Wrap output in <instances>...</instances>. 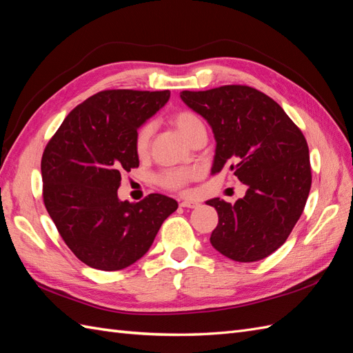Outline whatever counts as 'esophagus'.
Returning a JSON list of instances; mask_svg holds the SVG:
<instances>
[{
  "label": "esophagus",
  "instance_id": "esophagus-1",
  "mask_svg": "<svg viewBox=\"0 0 353 353\" xmlns=\"http://www.w3.org/2000/svg\"><path fill=\"white\" fill-rule=\"evenodd\" d=\"M199 206H200L199 203L191 201V200H185V201L180 203V208H185V209H195V208H199Z\"/></svg>",
  "mask_w": 353,
  "mask_h": 353
}]
</instances>
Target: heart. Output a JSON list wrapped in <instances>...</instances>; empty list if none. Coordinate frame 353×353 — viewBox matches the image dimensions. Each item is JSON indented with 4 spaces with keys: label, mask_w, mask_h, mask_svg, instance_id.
Here are the masks:
<instances>
[{
    "label": "heart",
    "mask_w": 353,
    "mask_h": 353,
    "mask_svg": "<svg viewBox=\"0 0 353 353\" xmlns=\"http://www.w3.org/2000/svg\"><path fill=\"white\" fill-rule=\"evenodd\" d=\"M171 123L179 129V132L185 138L191 139L200 129H204L201 119L196 116L195 112L191 111H179L171 116ZM153 134V125L152 123H144V125L137 130L134 145L135 152L139 157H144L149 150L150 138ZM195 176V171L190 168H171L165 170L163 173L158 176V183L171 191H180L191 182Z\"/></svg>",
    "instance_id": "obj_1"
}]
</instances>
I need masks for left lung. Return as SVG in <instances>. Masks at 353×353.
I'll use <instances>...</instances> for the list:
<instances>
[{"mask_svg": "<svg viewBox=\"0 0 353 353\" xmlns=\"http://www.w3.org/2000/svg\"><path fill=\"white\" fill-rule=\"evenodd\" d=\"M208 120L216 149L212 173L228 168L248 186L234 204L206 201L218 212L210 243L242 263L270 256L298 223L311 188L307 139L274 99L248 85L180 93Z\"/></svg>", "mask_w": 353, "mask_h": 353, "instance_id": "1", "label": "left lung"}]
</instances>
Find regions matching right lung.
Masks as SVG:
<instances>
[{
    "instance_id": "1",
    "label": "right lung",
    "mask_w": 353,
    "mask_h": 353,
    "mask_svg": "<svg viewBox=\"0 0 353 353\" xmlns=\"http://www.w3.org/2000/svg\"><path fill=\"white\" fill-rule=\"evenodd\" d=\"M170 92L105 90L69 112L42 157L43 201L65 245L90 268L120 270L149 251L177 201L150 194L120 201L121 174L139 165L138 128Z\"/></svg>"
}]
</instances>
